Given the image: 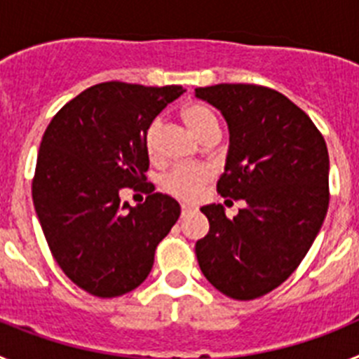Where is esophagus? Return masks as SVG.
Returning <instances> with one entry per match:
<instances>
[{"instance_id": "34e87169", "label": "esophagus", "mask_w": 359, "mask_h": 359, "mask_svg": "<svg viewBox=\"0 0 359 359\" xmlns=\"http://www.w3.org/2000/svg\"><path fill=\"white\" fill-rule=\"evenodd\" d=\"M194 212V207H190V205H183L182 207V217H187V215H190Z\"/></svg>"}]
</instances>
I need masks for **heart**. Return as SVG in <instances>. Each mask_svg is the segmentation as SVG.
Returning a JSON list of instances; mask_svg holds the SVG:
<instances>
[{
    "instance_id": "b5f03b06",
    "label": "heart",
    "mask_w": 359,
    "mask_h": 359,
    "mask_svg": "<svg viewBox=\"0 0 359 359\" xmlns=\"http://www.w3.org/2000/svg\"><path fill=\"white\" fill-rule=\"evenodd\" d=\"M182 118L187 123V128L194 133L203 142L217 140L219 136V122L214 111L208 109L203 104H187L182 109ZM161 123L160 120L149 126L145 133V151L151 158L156 156L158 151V138H160ZM212 180V170L207 165H198V167H177L172 172L165 176L163 187L165 192H169L174 198L182 201H194L199 198L201 190L205 189Z\"/></svg>"
}]
</instances>
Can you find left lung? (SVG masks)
Instances as JSON below:
<instances>
[{
    "label": "left lung",
    "mask_w": 359,
    "mask_h": 359,
    "mask_svg": "<svg viewBox=\"0 0 359 359\" xmlns=\"http://www.w3.org/2000/svg\"><path fill=\"white\" fill-rule=\"evenodd\" d=\"M221 111L230 147L217 192L244 199L233 219L207 205L210 230L196 243L199 268L236 300L273 291L302 262L329 207V154L323 136L290 98L255 84L196 88Z\"/></svg>",
    "instance_id": "8db88e82"
}]
</instances>
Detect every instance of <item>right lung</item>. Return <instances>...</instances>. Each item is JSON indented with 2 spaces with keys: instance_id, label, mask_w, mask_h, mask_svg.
I'll list each match as a JSON object with an SVG mask.
<instances>
[{
  "instance_id": "right-lung-1",
  "label": "right lung",
  "mask_w": 359,
  "mask_h": 359,
  "mask_svg": "<svg viewBox=\"0 0 359 359\" xmlns=\"http://www.w3.org/2000/svg\"><path fill=\"white\" fill-rule=\"evenodd\" d=\"M182 86H91L52 118L41 140L32 198L53 259L81 290L126 294L151 273L180 203L152 192L131 207L122 189L145 185V133Z\"/></svg>"
}]
</instances>
